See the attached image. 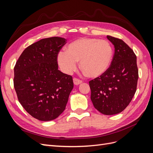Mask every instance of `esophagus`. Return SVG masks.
<instances>
[{
	"instance_id": "1",
	"label": "esophagus",
	"mask_w": 153,
	"mask_h": 153,
	"mask_svg": "<svg viewBox=\"0 0 153 153\" xmlns=\"http://www.w3.org/2000/svg\"><path fill=\"white\" fill-rule=\"evenodd\" d=\"M73 82H74V84L75 85H78L82 83V81L80 79H78L77 78H73Z\"/></svg>"
}]
</instances>
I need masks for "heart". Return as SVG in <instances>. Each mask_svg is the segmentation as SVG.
I'll return each instance as SVG.
<instances>
[{
  "label": "heart",
  "instance_id": "b5f03b06",
  "mask_svg": "<svg viewBox=\"0 0 153 153\" xmlns=\"http://www.w3.org/2000/svg\"><path fill=\"white\" fill-rule=\"evenodd\" d=\"M113 57V48L108 41L96 38H80L73 41L66 52L58 54L57 61L62 71L70 74L75 70L77 62L86 75L96 78L108 69Z\"/></svg>",
  "mask_w": 153,
  "mask_h": 153
}]
</instances>
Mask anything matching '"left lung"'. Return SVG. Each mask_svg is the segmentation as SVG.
Segmentation results:
<instances>
[{"label":"left lung","mask_w":153,"mask_h":153,"mask_svg":"<svg viewBox=\"0 0 153 153\" xmlns=\"http://www.w3.org/2000/svg\"><path fill=\"white\" fill-rule=\"evenodd\" d=\"M106 38L114 45V57L106 71L89 81L91 99L100 112L114 115L131 102L137 91L138 70L133 50L122 39L110 36Z\"/></svg>","instance_id":"1"}]
</instances>
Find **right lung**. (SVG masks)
I'll use <instances>...</instances> for the list:
<instances>
[{
  "label": "right lung",
  "instance_id": "add662e5",
  "mask_svg": "<svg viewBox=\"0 0 153 153\" xmlns=\"http://www.w3.org/2000/svg\"><path fill=\"white\" fill-rule=\"evenodd\" d=\"M66 41L52 37L37 41L24 50L14 68L18 100L39 121L58 117L65 110L73 88L72 76L58 69V54Z\"/></svg>",
  "mask_w": 153,
  "mask_h": 153
}]
</instances>
